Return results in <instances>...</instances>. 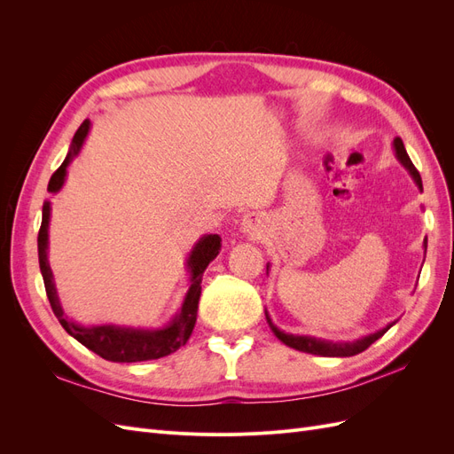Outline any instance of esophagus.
Instances as JSON below:
<instances>
[{
  "label": "esophagus",
  "mask_w": 454,
  "mask_h": 454,
  "mask_svg": "<svg viewBox=\"0 0 454 454\" xmlns=\"http://www.w3.org/2000/svg\"><path fill=\"white\" fill-rule=\"evenodd\" d=\"M242 229H244V232H252V231H255V229H257V217H254V215H246V217L242 219Z\"/></svg>",
  "instance_id": "1"
}]
</instances>
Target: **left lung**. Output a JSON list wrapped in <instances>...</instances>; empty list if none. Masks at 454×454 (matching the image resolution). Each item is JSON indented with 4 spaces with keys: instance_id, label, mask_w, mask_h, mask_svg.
Masks as SVG:
<instances>
[{
    "instance_id": "8db88e82",
    "label": "left lung",
    "mask_w": 454,
    "mask_h": 454,
    "mask_svg": "<svg viewBox=\"0 0 454 454\" xmlns=\"http://www.w3.org/2000/svg\"><path fill=\"white\" fill-rule=\"evenodd\" d=\"M394 151H395L397 160H400V162L403 164L405 170L409 172V176L413 177V182L417 184V187L422 191L420 174H419V170L415 168V164L411 162V159H409V155H407V151H405V145H403L402 138H394ZM424 254H426V242H424ZM267 270H269V265H267ZM265 316H267V322H269V327L272 329V333L277 335V337L284 342V345L292 347V348H295V350H299V352L316 354V356H327V358H348V356H356V354L364 352L365 348H369L371 345H373V342H375L377 339H380V337H382L384 333H387L388 329L395 324V322H392V324H388L387 327H382V329H379V332L369 333V335H365V337H362V339H356V340H337V342H333V340H325V339H316V337H310V335L284 333L282 329H278L277 325L272 324V320H270V316H269L267 310H265Z\"/></svg>"
}]
</instances>
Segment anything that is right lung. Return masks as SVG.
<instances>
[{
  "instance_id": "add662e5",
  "label": "right lung",
  "mask_w": 454,
  "mask_h": 454,
  "mask_svg": "<svg viewBox=\"0 0 454 454\" xmlns=\"http://www.w3.org/2000/svg\"><path fill=\"white\" fill-rule=\"evenodd\" d=\"M90 130V121H83L74 136L72 147L67 151L60 168L52 174L49 182L51 193H57L62 189L66 180V168L72 162L74 157L79 155L81 147L85 144L87 134ZM49 222H51V202H43V217H41V229L37 235V254H39V269L41 277L45 282V292L49 297V303L52 307L54 316H57L62 327L77 339L81 345L98 354L100 358L109 362H145V360H157L162 356H168L184 347L187 339L193 333V327L197 322V310H199V299H200V282L206 267L210 265L222 250V237L219 235H204L195 248L191 250L187 257V270H189V290L184 297V303L180 310L176 312L174 318L162 327L157 329H144V327H127V325H115V324H102V325H81L74 320L67 318L64 309L60 305V299L57 294V286H54L52 270L49 265Z\"/></svg>"
}]
</instances>
